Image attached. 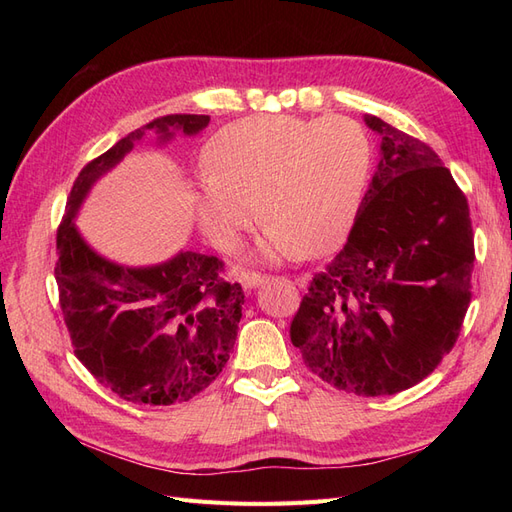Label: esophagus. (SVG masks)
Returning a JSON list of instances; mask_svg holds the SVG:
<instances>
[{
    "label": "esophagus",
    "instance_id": "esophagus-1",
    "mask_svg": "<svg viewBox=\"0 0 512 512\" xmlns=\"http://www.w3.org/2000/svg\"><path fill=\"white\" fill-rule=\"evenodd\" d=\"M269 280L267 275H260V273H252V271H247V273H241V277H239V282H241V286L245 288V290H254V288H258V286H262Z\"/></svg>",
    "mask_w": 512,
    "mask_h": 512
}]
</instances>
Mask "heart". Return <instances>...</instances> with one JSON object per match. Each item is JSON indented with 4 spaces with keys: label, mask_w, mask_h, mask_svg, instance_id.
<instances>
[{
    "label": "heart",
    "mask_w": 512,
    "mask_h": 512,
    "mask_svg": "<svg viewBox=\"0 0 512 512\" xmlns=\"http://www.w3.org/2000/svg\"><path fill=\"white\" fill-rule=\"evenodd\" d=\"M205 162L209 173L194 190L200 228L230 247L252 226L258 205L267 218L260 252L275 260L327 252L346 235L361 205L371 147L359 123L342 115H252L215 132Z\"/></svg>",
    "instance_id": "heart-1"
}]
</instances>
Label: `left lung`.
<instances>
[{
  "instance_id": "8db88e82",
  "label": "left lung",
  "mask_w": 512,
  "mask_h": 512,
  "mask_svg": "<svg viewBox=\"0 0 512 512\" xmlns=\"http://www.w3.org/2000/svg\"><path fill=\"white\" fill-rule=\"evenodd\" d=\"M378 166L348 243L316 273L290 339L335 389L395 395L455 346L470 305L474 239L468 200L429 145L365 115Z\"/></svg>"
}]
</instances>
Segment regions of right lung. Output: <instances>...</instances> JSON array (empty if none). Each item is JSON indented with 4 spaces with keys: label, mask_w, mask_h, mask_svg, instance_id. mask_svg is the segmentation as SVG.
Returning <instances> with one entry per match:
<instances>
[{
    "label": "right lung",
    "mask_w": 512,
    "mask_h": 512,
    "mask_svg": "<svg viewBox=\"0 0 512 512\" xmlns=\"http://www.w3.org/2000/svg\"><path fill=\"white\" fill-rule=\"evenodd\" d=\"M207 126L209 115H166L123 136L76 177L57 230L55 280L74 354L132 404L170 406L205 391L235 348L245 294L222 280L218 258L192 250L147 267L108 260L85 241L76 215L147 132L164 147Z\"/></svg>",
    "instance_id": "add662e5"
}]
</instances>
